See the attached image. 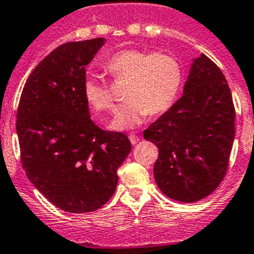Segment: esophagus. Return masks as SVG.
Masks as SVG:
<instances>
[{"mask_svg":"<svg viewBox=\"0 0 254 254\" xmlns=\"http://www.w3.org/2000/svg\"><path fill=\"white\" fill-rule=\"evenodd\" d=\"M129 141H131L132 145H137L139 141V137L136 136V134H129Z\"/></svg>","mask_w":254,"mask_h":254,"instance_id":"obj_1","label":"esophagus"}]
</instances>
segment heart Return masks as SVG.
I'll return each mask as SVG.
<instances>
[{
  "label": "heart",
  "mask_w": 254,
  "mask_h": 254,
  "mask_svg": "<svg viewBox=\"0 0 254 254\" xmlns=\"http://www.w3.org/2000/svg\"><path fill=\"white\" fill-rule=\"evenodd\" d=\"M104 70L115 83L127 81L125 99L127 103L118 111L112 128L133 129L148 115L159 116L175 104L184 73L181 64L165 53H150L139 49H125L112 55ZM83 95L88 106L98 113L116 111L115 95L111 87L95 78L83 83Z\"/></svg>",
  "instance_id": "1"
}]
</instances>
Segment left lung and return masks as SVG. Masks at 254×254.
Here are the masks:
<instances>
[{"mask_svg":"<svg viewBox=\"0 0 254 254\" xmlns=\"http://www.w3.org/2000/svg\"><path fill=\"white\" fill-rule=\"evenodd\" d=\"M236 109L227 79L206 55L194 59L183 97L143 132L159 148L157 186L183 203L204 199L227 174Z\"/></svg>","mask_w":254,"mask_h":254,"instance_id":"8db88e82","label":"left lung"}]
</instances>
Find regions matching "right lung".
<instances>
[{
	"instance_id": "right-lung-1",
	"label": "right lung",
	"mask_w": 254,
	"mask_h": 254,
	"mask_svg": "<svg viewBox=\"0 0 254 254\" xmlns=\"http://www.w3.org/2000/svg\"><path fill=\"white\" fill-rule=\"evenodd\" d=\"M104 41L58 46L30 74L18 103L16 131L26 176L69 213L94 211L111 199L118 167L132 148L125 133L93 122L83 95L85 66Z\"/></svg>"
}]
</instances>
